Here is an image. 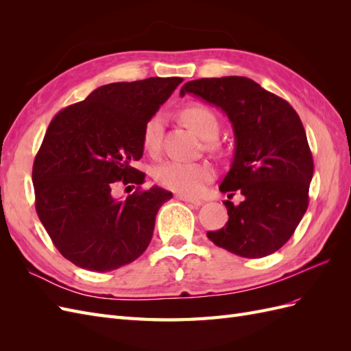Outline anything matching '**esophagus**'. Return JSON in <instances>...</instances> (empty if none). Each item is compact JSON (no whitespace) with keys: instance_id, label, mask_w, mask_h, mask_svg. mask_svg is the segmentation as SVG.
I'll return each instance as SVG.
<instances>
[{"instance_id":"esophagus-1","label":"esophagus","mask_w":351,"mask_h":351,"mask_svg":"<svg viewBox=\"0 0 351 351\" xmlns=\"http://www.w3.org/2000/svg\"><path fill=\"white\" fill-rule=\"evenodd\" d=\"M177 199L183 200V202H187V204H192V205H195V206H200V205H202V200L193 199V197H189V196H184V195H177Z\"/></svg>"}]
</instances>
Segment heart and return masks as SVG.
Masks as SVG:
<instances>
[{"mask_svg": "<svg viewBox=\"0 0 351 351\" xmlns=\"http://www.w3.org/2000/svg\"><path fill=\"white\" fill-rule=\"evenodd\" d=\"M183 121L204 141H214L219 133L217 114L206 105L192 104L182 111ZM162 120L159 115L151 117L142 132V146L147 154H156L161 146ZM155 182L168 190L184 196H196L205 184L214 178V169L208 164L168 161L154 169Z\"/></svg>", "mask_w": 351, "mask_h": 351, "instance_id": "obj_1", "label": "heart"}]
</instances>
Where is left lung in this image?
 I'll list each match as a JSON object with an SVG mask.
<instances>
[{
  "label": "left lung",
  "instance_id": "left-lung-1",
  "mask_svg": "<svg viewBox=\"0 0 351 351\" xmlns=\"http://www.w3.org/2000/svg\"><path fill=\"white\" fill-rule=\"evenodd\" d=\"M196 95L227 114L236 139L234 158L219 190L228 221L208 231L217 246L241 258H263L290 240L309 205L313 158L304 127L291 105L241 76L190 80L180 95Z\"/></svg>",
  "mask_w": 351,
  "mask_h": 351
}]
</instances>
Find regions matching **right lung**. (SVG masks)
Returning a JSON list of instances; mask_svg holds the SVG:
<instances>
[{"label": "right lung", "mask_w": 351, "mask_h": 351, "mask_svg": "<svg viewBox=\"0 0 351 351\" xmlns=\"http://www.w3.org/2000/svg\"><path fill=\"white\" fill-rule=\"evenodd\" d=\"M182 77L117 82L61 110L35 156V208L58 252L83 269L108 272L149 246L159 208L173 197L161 187L141 190L146 121ZM119 184L137 185L120 201Z\"/></svg>", "instance_id": "obj_1"}]
</instances>
